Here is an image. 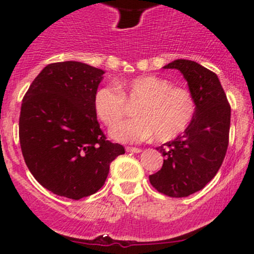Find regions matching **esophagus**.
<instances>
[{"mask_svg": "<svg viewBox=\"0 0 254 254\" xmlns=\"http://www.w3.org/2000/svg\"><path fill=\"white\" fill-rule=\"evenodd\" d=\"M127 152H134V153H139V152H141V148L140 147H131V146H127Z\"/></svg>", "mask_w": 254, "mask_h": 254, "instance_id": "1", "label": "esophagus"}]
</instances>
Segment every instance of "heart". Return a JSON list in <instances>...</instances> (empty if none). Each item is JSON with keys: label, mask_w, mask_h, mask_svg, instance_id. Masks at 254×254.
<instances>
[{"label": "heart", "mask_w": 254, "mask_h": 254, "mask_svg": "<svg viewBox=\"0 0 254 254\" xmlns=\"http://www.w3.org/2000/svg\"><path fill=\"white\" fill-rule=\"evenodd\" d=\"M139 103L138 105L137 103ZM138 106L135 120L117 125L127 112V104ZM96 115L111 129V136L120 142H141L156 136L171 141L183 134L193 122L196 102L193 93L168 79L153 75L119 81L115 87H102L93 98Z\"/></svg>", "instance_id": "1"}]
</instances>
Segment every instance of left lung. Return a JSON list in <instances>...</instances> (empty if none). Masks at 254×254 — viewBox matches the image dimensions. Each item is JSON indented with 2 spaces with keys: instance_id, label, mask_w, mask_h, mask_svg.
Listing matches in <instances>:
<instances>
[{
  "instance_id": "8db88e82",
  "label": "left lung",
  "mask_w": 254,
  "mask_h": 254,
  "mask_svg": "<svg viewBox=\"0 0 254 254\" xmlns=\"http://www.w3.org/2000/svg\"><path fill=\"white\" fill-rule=\"evenodd\" d=\"M165 68L183 73L196 113L183 134L158 146L165 157L162 168L148 178L160 193L183 198L203 189L221 167L229 146L231 107L216 73L195 61L178 59Z\"/></svg>"
}]
</instances>
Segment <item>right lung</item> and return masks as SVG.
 Wrapping results in <instances>:
<instances>
[{
	"label": "right lung",
	"instance_id": "add662e5",
	"mask_svg": "<svg viewBox=\"0 0 254 254\" xmlns=\"http://www.w3.org/2000/svg\"><path fill=\"white\" fill-rule=\"evenodd\" d=\"M104 71L77 61L49 64L23 97L19 142L25 165L48 190L78 199L103 187L125 153L99 127L93 98Z\"/></svg>",
	"mask_w": 254,
	"mask_h": 254
}]
</instances>
